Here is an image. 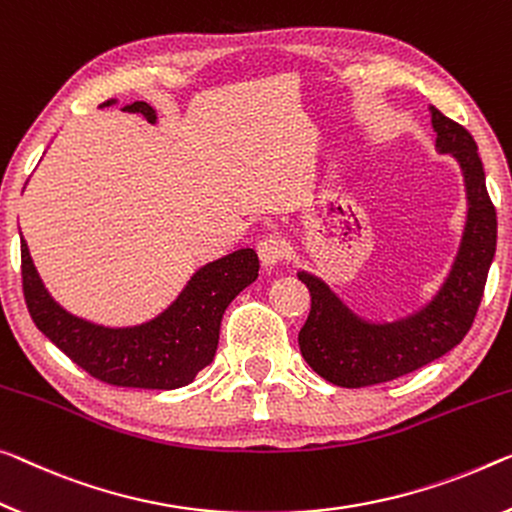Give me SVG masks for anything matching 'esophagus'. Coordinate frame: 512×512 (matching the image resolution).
Here are the masks:
<instances>
[{
    "instance_id": "1",
    "label": "esophagus",
    "mask_w": 512,
    "mask_h": 512,
    "mask_svg": "<svg viewBox=\"0 0 512 512\" xmlns=\"http://www.w3.org/2000/svg\"><path fill=\"white\" fill-rule=\"evenodd\" d=\"M258 256H261V263L265 267H274L286 258V247H283L279 238H272L270 235V238L258 242Z\"/></svg>"
}]
</instances>
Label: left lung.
<instances>
[{
  "mask_svg": "<svg viewBox=\"0 0 512 512\" xmlns=\"http://www.w3.org/2000/svg\"><path fill=\"white\" fill-rule=\"evenodd\" d=\"M437 153L460 164L467 192V222L455 261L435 297L393 322L357 316L316 274L297 272L311 293V313L300 329V350L313 371L345 389L391 382L444 357L467 336L497 251V212L485 187L474 137L430 107Z\"/></svg>",
  "mask_w": 512,
  "mask_h": 512,
  "instance_id": "left-lung-1",
  "label": "left lung"
}]
</instances>
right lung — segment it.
<instances>
[{
  "label": "right lung",
  "mask_w": 512,
  "mask_h": 512,
  "mask_svg": "<svg viewBox=\"0 0 512 512\" xmlns=\"http://www.w3.org/2000/svg\"><path fill=\"white\" fill-rule=\"evenodd\" d=\"M109 105H116V100L100 107ZM123 112L157 121L155 109L144 100L125 105ZM20 256L22 290L36 327L96 380L135 389H178L190 384L215 359L226 306L256 281L261 267L254 249H238L199 267L176 300L153 320L132 327H105L77 318L54 302L38 277L25 238H20Z\"/></svg>",
  "instance_id": "right-lung-1"
}]
</instances>
